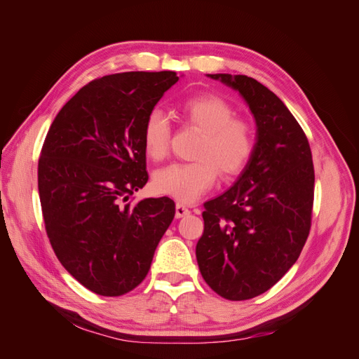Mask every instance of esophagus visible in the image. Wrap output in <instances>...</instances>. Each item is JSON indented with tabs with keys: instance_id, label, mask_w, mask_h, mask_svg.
Segmentation results:
<instances>
[{
	"instance_id": "obj_1",
	"label": "esophagus",
	"mask_w": 359,
	"mask_h": 359,
	"mask_svg": "<svg viewBox=\"0 0 359 359\" xmlns=\"http://www.w3.org/2000/svg\"><path fill=\"white\" fill-rule=\"evenodd\" d=\"M189 214H190V210L187 208L186 205L177 203V206H175V217H177V219H181V217H186Z\"/></svg>"
}]
</instances>
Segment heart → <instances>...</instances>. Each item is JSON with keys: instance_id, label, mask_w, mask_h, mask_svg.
Returning a JSON list of instances; mask_svg holds the SVG:
<instances>
[{"instance_id": "obj_1", "label": "heart", "mask_w": 359, "mask_h": 359, "mask_svg": "<svg viewBox=\"0 0 359 359\" xmlns=\"http://www.w3.org/2000/svg\"><path fill=\"white\" fill-rule=\"evenodd\" d=\"M181 118L202 132L194 161L173 163L156 172L153 184L160 194L191 203L208 191L222 172L226 178L243 173L257 147L255 124L235 116L233 106L215 94H199L182 102ZM172 126L160 109L149 111L142 127V144L148 157L161 160L169 154Z\"/></svg>"}]
</instances>
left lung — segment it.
<instances>
[{
	"instance_id": "left-lung-1",
	"label": "left lung",
	"mask_w": 359,
	"mask_h": 359,
	"mask_svg": "<svg viewBox=\"0 0 359 359\" xmlns=\"http://www.w3.org/2000/svg\"><path fill=\"white\" fill-rule=\"evenodd\" d=\"M244 97L257 126L253 160L233 187L203 203L196 259L203 280L229 301L255 298L297 262L313 214L309 139L278 97L244 74H208Z\"/></svg>"
}]
</instances>
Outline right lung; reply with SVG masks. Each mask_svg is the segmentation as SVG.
Masks as SVG:
<instances>
[{
	"label": "right lung",
	"mask_w": 359,
	"mask_h": 359,
	"mask_svg": "<svg viewBox=\"0 0 359 359\" xmlns=\"http://www.w3.org/2000/svg\"><path fill=\"white\" fill-rule=\"evenodd\" d=\"M175 72H126L94 79L49 127L39 194L50 245L82 286L121 297L142 283L175 215L163 196L128 201L148 181L142 127Z\"/></svg>",
	"instance_id": "right-lung-1"
}]
</instances>
